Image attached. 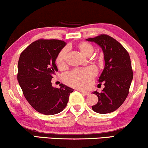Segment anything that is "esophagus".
<instances>
[{
  "label": "esophagus",
  "instance_id": "34e87169",
  "mask_svg": "<svg viewBox=\"0 0 148 148\" xmlns=\"http://www.w3.org/2000/svg\"><path fill=\"white\" fill-rule=\"evenodd\" d=\"M80 92H81L82 94H83V95H84V96H88V95H89V94H90V92H85V91H83V90H79Z\"/></svg>",
  "mask_w": 148,
  "mask_h": 148
}]
</instances>
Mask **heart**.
<instances>
[{"instance_id": "obj_1", "label": "heart", "mask_w": 148, "mask_h": 148, "mask_svg": "<svg viewBox=\"0 0 148 148\" xmlns=\"http://www.w3.org/2000/svg\"><path fill=\"white\" fill-rule=\"evenodd\" d=\"M77 49L83 56H90L94 51V47L88 42H81L77 45ZM67 49L64 48L58 53L56 63L60 68L66 66ZM97 75V70L92 67L75 69L64 76L65 83L74 88L88 89L92 84L93 78Z\"/></svg>"}]
</instances>
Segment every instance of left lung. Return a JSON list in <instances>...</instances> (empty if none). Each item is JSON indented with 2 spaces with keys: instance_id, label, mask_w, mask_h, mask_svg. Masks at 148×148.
Here are the masks:
<instances>
[{
  "instance_id": "8db88e82",
  "label": "left lung",
  "mask_w": 148,
  "mask_h": 148,
  "mask_svg": "<svg viewBox=\"0 0 148 148\" xmlns=\"http://www.w3.org/2000/svg\"><path fill=\"white\" fill-rule=\"evenodd\" d=\"M86 40L100 46L105 60L104 69L99 79V84L103 83L105 88L101 92H93L99 101L92 108L99 114L112 112L123 103L129 93L133 79L130 55L120 42L108 35L101 34Z\"/></svg>"
}]
</instances>
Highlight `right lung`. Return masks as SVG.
Instances as JSON below:
<instances>
[{"mask_svg": "<svg viewBox=\"0 0 148 148\" xmlns=\"http://www.w3.org/2000/svg\"><path fill=\"white\" fill-rule=\"evenodd\" d=\"M66 45L63 40H36L21 54L17 79L25 97L35 110L45 115L56 114L66 107L74 91L63 83L60 88L51 85L58 69L56 59Z\"/></svg>", "mask_w": 148, "mask_h": 148, "instance_id": "obj_1", "label": "right lung"}]
</instances>
